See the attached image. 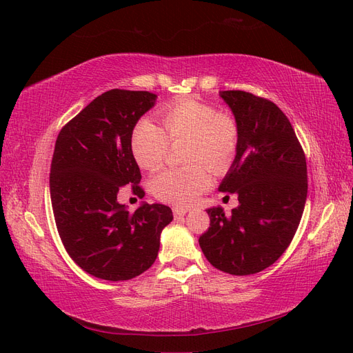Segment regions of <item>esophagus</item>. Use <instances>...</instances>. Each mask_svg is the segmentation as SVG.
I'll return each mask as SVG.
<instances>
[{
    "label": "esophagus",
    "mask_w": 353,
    "mask_h": 353,
    "mask_svg": "<svg viewBox=\"0 0 353 353\" xmlns=\"http://www.w3.org/2000/svg\"><path fill=\"white\" fill-rule=\"evenodd\" d=\"M188 212V209L187 208H174V216L178 219V218H183L185 213Z\"/></svg>",
    "instance_id": "34e87169"
}]
</instances>
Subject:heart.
<instances>
[{"instance_id": "heart-1", "label": "heart", "mask_w": 353, "mask_h": 353, "mask_svg": "<svg viewBox=\"0 0 353 353\" xmlns=\"http://www.w3.org/2000/svg\"><path fill=\"white\" fill-rule=\"evenodd\" d=\"M165 131L150 119H141L131 135V150L137 163L153 170L162 165L169 141L188 140L190 166L166 168L152 179V191L159 199L185 206L206 191L212 178L206 162L219 170L230 163L239 147V126L234 117L216 112L212 104L199 100H183L162 110Z\"/></svg>"}]
</instances>
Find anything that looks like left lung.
<instances>
[{"mask_svg": "<svg viewBox=\"0 0 353 353\" xmlns=\"http://www.w3.org/2000/svg\"><path fill=\"white\" fill-rule=\"evenodd\" d=\"M236 117L239 147L219 191L239 196L230 215L208 209L199 239L219 271L250 275L271 266L292 243L307 194L306 159L293 126L272 101L245 91H221Z\"/></svg>", "mask_w": 353, "mask_h": 353, "instance_id": "8db88e82", "label": "left lung"}]
</instances>
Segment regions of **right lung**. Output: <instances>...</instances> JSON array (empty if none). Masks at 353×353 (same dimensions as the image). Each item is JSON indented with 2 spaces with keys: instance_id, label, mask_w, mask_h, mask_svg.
<instances>
[{
  "instance_id": "right-lung-1",
  "label": "right lung",
  "mask_w": 353,
  "mask_h": 353,
  "mask_svg": "<svg viewBox=\"0 0 353 353\" xmlns=\"http://www.w3.org/2000/svg\"><path fill=\"white\" fill-rule=\"evenodd\" d=\"M156 99L148 91L110 90L57 137L50 194L59 236L74 263L101 280H131L150 268L160 234L174 219L170 208L159 203H143L131 213L117 201L122 187L144 196L131 135Z\"/></svg>"
}]
</instances>
